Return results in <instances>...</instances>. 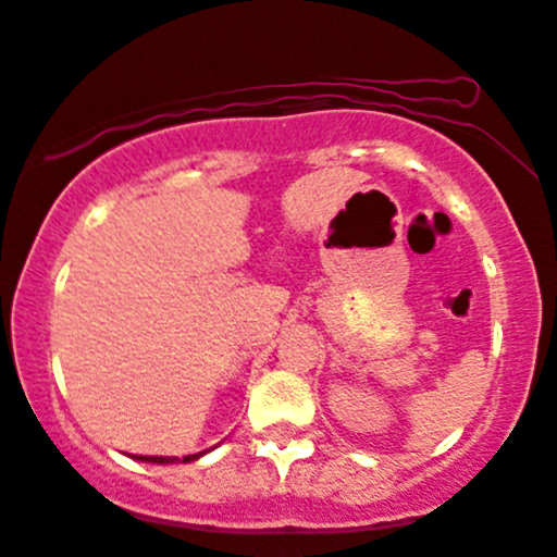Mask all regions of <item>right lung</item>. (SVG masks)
<instances>
[{
	"instance_id": "right-lung-1",
	"label": "right lung",
	"mask_w": 557,
	"mask_h": 557,
	"mask_svg": "<svg viewBox=\"0 0 557 557\" xmlns=\"http://www.w3.org/2000/svg\"><path fill=\"white\" fill-rule=\"evenodd\" d=\"M202 454H193V456H185V459L182 461H195V459H200ZM140 461H150V463H174V461H180V459H174V456H140Z\"/></svg>"
}]
</instances>
